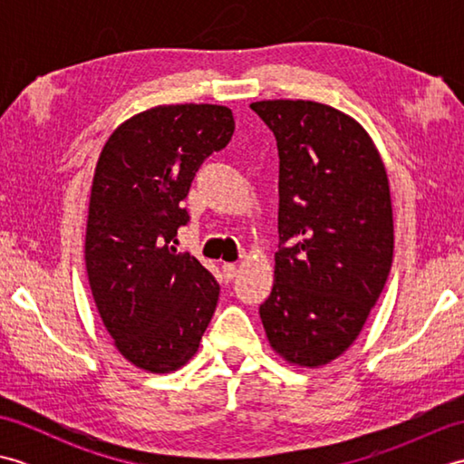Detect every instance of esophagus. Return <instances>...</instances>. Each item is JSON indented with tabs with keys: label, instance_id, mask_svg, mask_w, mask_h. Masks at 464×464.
<instances>
[{
	"label": "esophagus",
	"instance_id": "esophagus-1",
	"mask_svg": "<svg viewBox=\"0 0 464 464\" xmlns=\"http://www.w3.org/2000/svg\"><path fill=\"white\" fill-rule=\"evenodd\" d=\"M223 279L229 283L235 279V275H237V265L235 263H223Z\"/></svg>",
	"mask_w": 464,
	"mask_h": 464
}]
</instances>
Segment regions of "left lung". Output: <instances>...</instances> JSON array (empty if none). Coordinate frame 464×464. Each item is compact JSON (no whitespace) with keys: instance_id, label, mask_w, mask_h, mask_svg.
<instances>
[{"instance_id":"left-lung-1","label":"left lung","mask_w":464,"mask_h":464,"mask_svg":"<svg viewBox=\"0 0 464 464\" xmlns=\"http://www.w3.org/2000/svg\"><path fill=\"white\" fill-rule=\"evenodd\" d=\"M279 150V251L259 307L273 351L317 369L359 337L392 263L389 177L351 115L303 100L255 102Z\"/></svg>"}]
</instances>
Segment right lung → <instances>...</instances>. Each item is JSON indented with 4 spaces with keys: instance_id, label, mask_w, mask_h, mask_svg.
<instances>
[{
    "instance_id": "obj_1",
    "label": "right lung",
    "mask_w": 464,
    "mask_h": 464,
    "mask_svg": "<svg viewBox=\"0 0 464 464\" xmlns=\"http://www.w3.org/2000/svg\"><path fill=\"white\" fill-rule=\"evenodd\" d=\"M229 107L160 105L110 135L95 165L85 267L95 307L115 347L135 367L171 372L199 349L219 285L177 229L201 163L231 141Z\"/></svg>"
}]
</instances>
